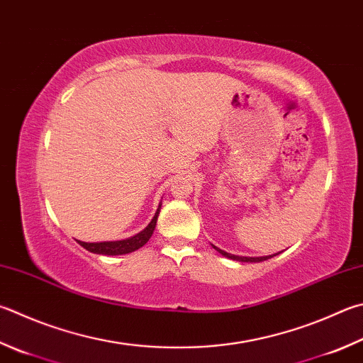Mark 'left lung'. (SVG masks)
Listing matches in <instances>:
<instances>
[{"instance_id":"8db88e82","label":"left lung","mask_w":363,"mask_h":363,"mask_svg":"<svg viewBox=\"0 0 363 363\" xmlns=\"http://www.w3.org/2000/svg\"><path fill=\"white\" fill-rule=\"evenodd\" d=\"M213 247L217 250V252L222 254L223 257H227V259H232V260H236V262H250V263H257V262H263V260H268L272 259V257L278 255V254H273V255H265V257H242V255H235V254H228L225 252V250L219 249L217 246L213 245Z\"/></svg>"}]
</instances>
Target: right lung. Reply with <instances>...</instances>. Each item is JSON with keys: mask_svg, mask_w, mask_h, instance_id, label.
<instances>
[{"mask_svg": "<svg viewBox=\"0 0 363 363\" xmlns=\"http://www.w3.org/2000/svg\"><path fill=\"white\" fill-rule=\"evenodd\" d=\"M160 208H162V201L159 203V208H157L155 216L152 217V220L149 222V225L144 230H141L140 233H136L135 236H130V238L118 240V241H101V242H85V241H77V242L84 249H87L89 252L101 254V255H123V254L133 252V250L143 247L150 240V236H152L157 225V217L160 214Z\"/></svg>", "mask_w": 363, "mask_h": 363, "instance_id": "obj_1", "label": "right lung"}]
</instances>
